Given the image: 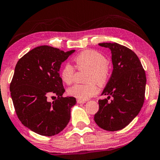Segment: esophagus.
Returning <instances> with one entry per match:
<instances>
[{
  "mask_svg": "<svg viewBox=\"0 0 160 160\" xmlns=\"http://www.w3.org/2000/svg\"><path fill=\"white\" fill-rule=\"evenodd\" d=\"M77 102L79 104H83V103H85L86 101H85V100H77Z\"/></svg>",
  "mask_w": 160,
  "mask_h": 160,
  "instance_id": "1",
  "label": "esophagus"
}]
</instances>
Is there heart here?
Listing matches in <instances>:
<instances>
[{
  "label": "heart",
  "instance_id": "b5f03b06",
  "mask_svg": "<svg viewBox=\"0 0 160 160\" xmlns=\"http://www.w3.org/2000/svg\"><path fill=\"white\" fill-rule=\"evenodd\" d=\"M76 66L78 70L88 71L86 82L89 84H75L68 89L70 96L78 100H86L95 95L98 92V86H103L108 79L109 68L108 60L103 54L95 50H85L74 58ZM74 68L70 63H65L60 72L61 79L70 84L73 82Z\"/></svg>",
  "mask_w": 160,
  "mask_h": 160
}]
</instances>
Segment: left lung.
<instances>
[{
  "label": "left lung",
  "instance_id": "8db88e82",
  "mask_svg": "<svg viewBox=\"0 0 160 160\" xmlns=\"http://www.w3.org/2000/svg\"><path fill=\"white\" fill-rule=\"evenodd\" d=\"M111 52L113 71L98 100L99 110L95 122L107 131H117L128 126L138 114L145 99L146 77L141 61L129 48L117 43H101ZM112 100L108 101L110 98Z\"/></svg>",
  "mask_w": 160,
  "mask_h": 160
}]
</instances>
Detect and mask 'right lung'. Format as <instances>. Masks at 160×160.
<instances>
[{"label":"right lung","instance_id":"right-lung-1","mask_svg":"<svg viewBox=\"0 0 160 160\" xmlns=\"http://www.w3.org/2000/svg\"><path fill=\"white\" fill-rule=\"evenodd\" d=\"M74 52L40 46L17 63L10 84L13 104L22 124L37 134L52 136L68 124L76 100L62 97L65 89L59 71L62 62ZM52 95L58 98L48 102L47 98Z\"/></svg>","mask_w":160,"mask_h":160}]
</instances>
